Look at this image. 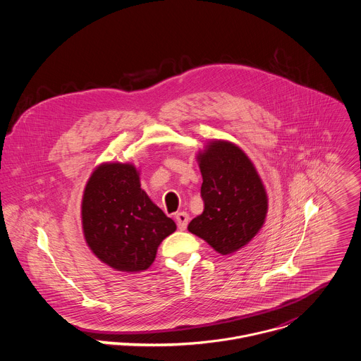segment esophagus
Segmentation results:
<instances>
[{
  "label": "esophagus",
  "instance_id": "esophagus-1",
  "mask_svg": "<svg viewBox=\"0 0 361 361\" xmlns=\"http://www.w3.org/2000/svg\"><path fill=\"white\" fill-rule=\"evenodd\" d=\"M176 221H177L178 229L185 231L187 225H188V221H190V216H188L187 212H178V214H176Z\"/></svg>",
  "mask_w": 361,
  "mask_h": 361
}]
</instances>
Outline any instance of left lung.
Masks as SVG:
<instances>
[{
    "label": "left lung",
    "mask_w": 361,
    "mask_h": 361,
    "mask_svg": "<svg viewBox=\"0 0 361 361\" xmlns=\"http://www.w3.org/2000/svg\"><path fill=\"white\" fill-rule=\"evenodd\" d=\"M197 159L204 212L188 231L224 256L235 253L264 224L269 200L263 181L246 153L231 142L212 140Z\"/></svg>",
    "instance_id": "left-lung-1"
}]
</instances>
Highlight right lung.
Masks as SVG:
<instances>
[{
	"label": "right lung",
	"instance_id": "add662e5",
	"mask_svg": "<svg viewBox=\"0 0 361 361\" xmlns=\"http://www.w3.org/2000/svg\"><path fill=\"white\" fill-rule=\"evenodd\" d=\"M81 221L91 252L118 271L150 267L157 247L177 226L140 188L139 171L129 163H104L87 181Z\"/></svg>",
	"mask_w": 361,
	"mask_h": 361
}]
</instances>
